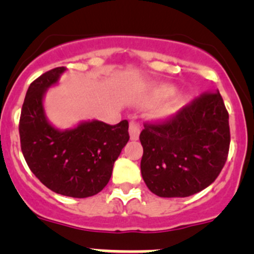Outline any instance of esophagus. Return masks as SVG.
I'll use <instances>...</instances> for the list:
<instances>
[{
    "mask_svg": "<svg viewBox=\"0 0 254 254\" xmlns=\"http://www.w3.org/2000/svg\"><path fill=\"white\" fill-rule=\"evenodd\" d=\"M129 134L130 139L131 140H137L140 136V125L137 123L131 122L129 124Z\"/></svg>",
    "mask_w": 254,
    "mask_h": 254,
    "instance_id": "esophagus-1",
    "label": "esophagus"
}]
</instances>
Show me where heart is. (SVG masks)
<instances>
[{
    "mask_svg": "<svg viewBox=\"0 0 254 254\" xmlns=\"http://www.w3.org/2000/svg\"><path fill=\"white\" fill-rule=\"evenodd\" d=\"M175 92L176 87L172 84H157L141 93L137 98L136 104L141 107L153 106L150 111V118L153 120H168L181 111L186 99L183 94H175Z\"/></svg>",
    "mask_w": 254,
    "mask_h": 254,
    "instance_id": "obj_1",
    "label": "heart"
}]
</instances>
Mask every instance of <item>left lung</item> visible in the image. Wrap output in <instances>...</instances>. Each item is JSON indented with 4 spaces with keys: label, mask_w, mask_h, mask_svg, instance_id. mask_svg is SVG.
<instances>
[{
    "label": "left lung",
    "mask_w": 254,
    "mask_h": 254,
    "mask_svg": "<svg viewBox=\"0 0 254 254\" xmlns=\"http://www.w3.org/2000/svg\"><path fill=\"white\" fill-rule=\"evenodd\" d=\"M141 175L161 198H184L209 187L230 147L229 113L219 89L194 99L175 119L145 125L140 134Z\"/></svg>",
    "instance_id": "1"
}]
</instances>
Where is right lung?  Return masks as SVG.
<instances>
[{"mask_svg": "<svg viewBox=\"0 0 254 254\" xmlns=\"http://www.w3.org/2000/svg\"><path fill=\"white\" fill-rule=\"evenodd\" d=\"M65 71L53 68L30 83L20 113V147L30 171L50 190L88 198L108 184L114 162L129 141V123L108 125L92 119L65 130L51 124L45 94Z\"/></svg>", "mask_w": 254, "mask_h": 254, "instance_id": "right-lung-1", "label": "right lung"}]
</instances>
